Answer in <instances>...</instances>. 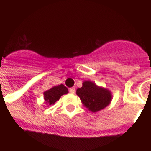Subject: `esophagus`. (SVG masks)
<instances>
[{
    "mask_svg": "<svg viewBox=\"0 0 151 151\" xmlns=\"http://www.w3.org/2000/svg\"><path fill=\"white\" fill-rule=\"evenodd\" d=\"M75 91H76V89H75V88H69V92H70L71 94H74Z\"/></svg>",
    "mask_w": 151,
    "mask_h": 151,
    "instance_id": "esophagus-1",
    "label": "esophagus"
}]
</instances>
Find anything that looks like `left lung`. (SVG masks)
<instances>
[{"instance_id":"left-lung-1","label":"left lung","mask_w":151,"mask_h":151,"mask_svg":"<svg viewBox=\"0 0 151 151\" xmlns=\"http://www.w3.org/2000/svg\"><path fill=\"white\" fill-rule=\"evenodd\" d=\"M76 94L80 97L82 104L92 113L104 110L113 98L112 92L109 89L98 86L90 80L83 82L82 87L77 88Z\"/></svg>"}]
</instances>
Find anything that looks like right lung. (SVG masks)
<instances>
[{"instance_id":"1","label":"right lung","mask_w":151,"mask_h":151,"mask_svg":"<svg viewBox=\"0 0 151 151\" xmlns=\"http://www.w3.org/2000/svg\"><path fill=\"white\" fill-rule=\"evenodd\" d=\"M68 93H69L68 88L63 84L54 86L49 90L44 92V99L45 104L47 105V106L54 105L57 101H59L61 96Z\"/></svg>"}]
</instances>
